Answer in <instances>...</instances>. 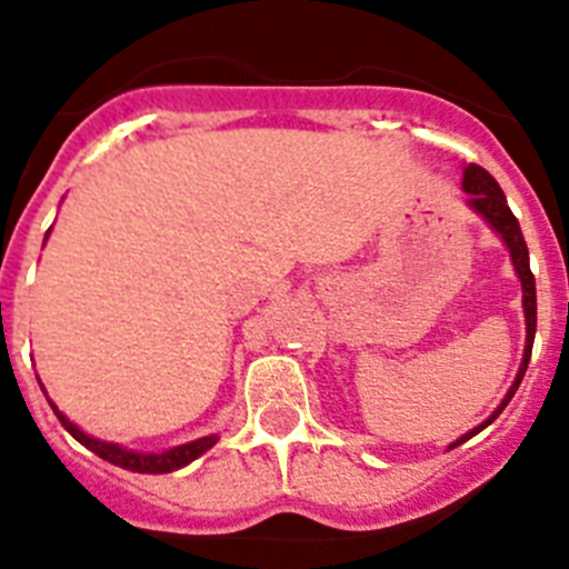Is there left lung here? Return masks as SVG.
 Segmentation results:
<instances>
[{"label": "left lung", "mask_w": 569, "mask_h": 569, "mask_svg": "<svg viewBox=\"0 0 569 569\" xmlns=\"http://www.w3.org/2000/svg\"><path fill=\"white\" fill-rule=\"evenodd\" d=\"M462 191L468 194V208H471L473 213H479V217H482V220L491 226V231L502 239L505 248H508L516 276H519V281H522L525 330H528V338H525V356H522V363H519V372H516L513 383H510V389H508V395L502 398V403L493 409V415H488V420H482L479 426H473L468 435L457 437V440L451 442L448 448L460 446V442H466L471 435H479V431L486 429V426H491L493 420L502 415V409L510 403V398H513L516 389H519V383H522L525 369H528V361H530V352H533V338H536V279H533V273H530V257H528V244H525V237H522V228H519L513 211L508 208V200H505L502 189H499V182L493 180V177L488 174L482 166H473V163L466 166V171H462Z\"/></svg>", "instance_id": "obj_1"}]
</instances>
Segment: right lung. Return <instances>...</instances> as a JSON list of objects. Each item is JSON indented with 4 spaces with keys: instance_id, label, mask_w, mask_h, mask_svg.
Returning a JSON list of instances; mask_svg holds the SVG:
<instances>
[{
    "instance_id": "obj_1",
    "label": "right lung",
    "mask_w": 569,
    "mask_h": 569,
    "mask_svg": "<svg viewBox=\"0 0 569 569\" xmlns=\"http://www.w3.org/2000/svg\"><path fill=\"white\" fill-rule=\"evenodd\" d=\"M39 387H41V380H39ZM41 392H44V387H41ZM50 406H53V411H56V417L61 420V426H64V429L70 431L78 442H81V446H87L92 455H98L101 460L112 462V466L127 468V471H138V473L177 471V468L189 466V462H194L197 457L206 455L208 448L217 446V440H220L217 435H208V437H200V440H191V442H182V446L166 448V451H132V448L118 446V442H107V440H98V437L87 435V431H81L76 423H72L64 411H59V406H56L53 400H50Z\"/></svg>"
}]
</instances>
